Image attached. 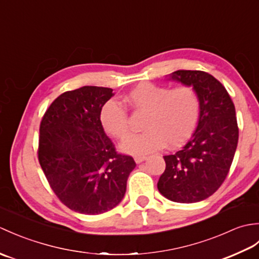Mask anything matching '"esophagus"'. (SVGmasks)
Returning a JSON list of instances; mask_svg holds the SVG:
<instances>
[{"instance_id":"34e87169","label":"esophagus","mask_w":259,"mask_h":259,"mask_svg":"<svg viewBox=\"0 0 259 259\" xmlns=\"http://www.w3.org/2000/svg\"><path fill=\"white\" fill-rule=\"evenodd\" d=\"M146 159H147V157H145V156H136L135 161H136V163H141L142 161H145Z\"/></svg>"}]
</instances>
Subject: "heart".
<instances>
[{
    "label": "heart",
    "instance_id": "heart-1",
    "mask_svg": "<svg viewBox=\"0 0 259 259\" xmlns=\"http://www.w3.org/2000/svg\"><path fill=\"white\" fill-rule=\"evenodd\" d=\"M120 103L112 100L104 103L99 121L107 135L123 139L129 134L130 123L128 112L123 107L144 113L141 128L145 131L128 137L120 145L121 150L134 156L157 151L166 144L170 148L183 145L194 134L200 117V98L190 85L169 90L167 87L141 82Z\"/></svg>",
    "mask_w": 259,
    "mask_h": 259
}]
</instances>
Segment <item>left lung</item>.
<instances>
[{
  "label": "left lung",
  "instance_id": "left-lung-1",
  "mask_svg": "<svg viewBox=\"0 0 259 259\" xmlns=\"http://www.w3.org/2000/svg\"><path fill=\"white\" fill-rule=\"evenodd\" d=\"M169 79L195 88L200 117L183 149L163 157L166 169L157 187L171 201H201L217 191L232 166L239 136L235 106L221 82L203 71L178 70Z\"/></svg>",
  "mask_w": 259,
  "mask_h": 259
}]
</instances>
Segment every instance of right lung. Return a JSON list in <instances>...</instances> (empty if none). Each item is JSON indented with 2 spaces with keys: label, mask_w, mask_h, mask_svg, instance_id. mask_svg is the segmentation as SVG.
I'll return each mask as SVG.
<instances>
[{
  "label": "right lung",
  "mask_w": 259,
  "mask_h": 259,
  "mask_svg": "<svg viewBox=\"0 0 259 259\" xmlns=\"http://www.w3.org/2000/svg\"><path fill=\"white\" fill-rule=\"evenodd\" d=\"M112 89L85 85L59 96L40 124L38 162L65 206L80 213L106 212L120 203L136 167L115 151L99 121Z\"/></svg>",
  "instance_id": "right-lung-1"
}]
</instances>
